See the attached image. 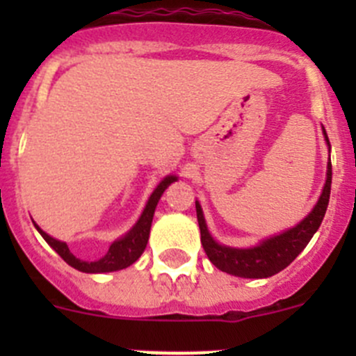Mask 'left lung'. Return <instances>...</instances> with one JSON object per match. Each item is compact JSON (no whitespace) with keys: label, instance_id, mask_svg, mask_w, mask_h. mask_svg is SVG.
Listing matches in <instances>:
<instances>
[{"label":"left lung","instance_id":"obj_1","mask_svg":"<svg viewBox=\"0 0 356 356\" xmlns=\"http://www.w3.org/2000/svg\"><path fill=\"white\" fill-rule=\"evenodd\" d=\"M322 132H324L325 143H327L329 152H331L327 132H325L324 127H322ZM331 181L332 165L331 156H329L327 177H325L324 189H322L321 198H318L317 204L312 208L310 213L303 220L298 222L294 227H291L277 236H272V238L261 239L257 246L251 248H232L215 241L207 227L200 201H196V217H198L200 224L201 245H203L208 260L218 270L245 279L272 277L277 272L284 270L291 261L305 250V246L310 243V239L314 238L317 229L321 227L325 210H327L329 196H331Z\"/></svg>","mask_w":356,"mask_h":356}]
</instances>
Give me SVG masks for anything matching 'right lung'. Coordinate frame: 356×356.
Wrapping results in <instances>:
<instances>
[{
  "instance_id": "right-lung-1",
  "label": "right lung",
  "mask_w": 356,
  "mask_h": 356,
  "mask_svg": "<svg viewBox=\"0 0 356 356\" xmlns=\"http://www.w3.org/2000/svg\"><path fill=\"white\" fill-rule=\"evenodd\" d=\"M177 181V175H167L163 177V181L156 186L155 191L152 193L148 201H146V207L143 210L141 217L138 218V222L134 224V227L124 234L122 238L115 239L111 243L108 251L103 254L102 258H95V260H84V258H77L70 250H68L67 243L58 241V239L51 238L49 234H46L41 227L34 222L35 229H38L39 234L44 238V241L48 243L63 260L67 261L70 267H74L75 270L86 272V274H105V272H115L122 270V268H127L129 265L134 264L139 257L145 251L146 245H148L149 239V229H152L153 215H155V208L160 201L161 195H163L165 189L172 184V182Z\"/></svg>"
}]
</instances>
